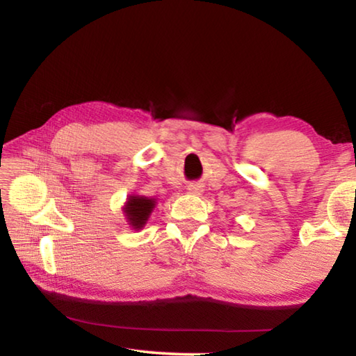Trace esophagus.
<instances>
[{
    "instance_id": "34e87169",
    "label": "esophagus",
    "mask_w": 356,
    "mask_h": 356,
    "mask_svg": "<svg viewBox=\"0 0 356 356\" xmlns=\"http://www.w3.org/2000/svg\"><path fill=\"white\" fill-rule=\"evenodd\" d=\"M186 190H188L190 193H200L201 186L200 185H188V188H186Z\"/></svg>"
}]
</instances>
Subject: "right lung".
I'll return each instance as SVG.
<instances>
[{
    "instance_id": "obj_1",
    "label": "right lung",
    "mask_w": 356,
    "mask_h": 356,
    "mask_svg": "<svg viewBox=\"0 0 356 356\" xmlns=\"http://www.w3.org/2000/svg\"><path fill=\"white\" fill-rule=\"evenodd\" d=\"M155 206L154 200L143 196H130L127 204H125V216H127L129 222L134 229H141L144 222L147 221L149 213L152 212Z\"/></svg>"
}]
</instances>
